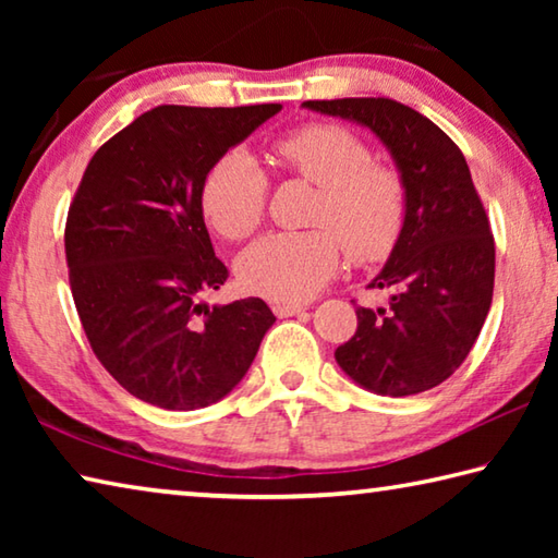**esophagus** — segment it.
I'll return each instance as SVG.
<instances>
[{
  "mask_svg": "<svg viewBox=\"0 0 558 558\" xmlns=\"http://www.w3.org/2000/svg\"><path fill=\"white\" fill-rule=\"evenodd\" d=\"M302 310H305V305H298V302H278V305H272V313H276L278 317H292V315H300Z\"/></svg>",
  "mask_w": 558,
  "mask_h": 558,
  "instance_id": "esophagus-1",
  "label": "esophagus"
}]
</instances>
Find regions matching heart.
<instances>
[{
    "label": "heart",
    "instance_id": "heart-1",
    "mask_svg": "<svg viewBox=\"0 0 558 558\" xmlns=\"http://www.w3.org/2000/svg\"><path fill=\"white\" fill-rule=\"evenodd\" d=\"M272 155L319 186L310 216L317 229L270 233L251 245L239 260L243 290L272 302H302L335 276L344 251L362 266L389 256L405 223V184L399 169L374 162L356 132L310 122L282 135ZM199 199L223 239L243 241L266 214L268 177L251 155L233 149L209 167Z\"/></svg>",
    "mask_w": 558,
    "mask_h": 558
}]
</instances>
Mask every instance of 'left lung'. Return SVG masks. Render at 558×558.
Segmentation results:
<instances>
[{
    "label": "left lung",
    "instance_id": "1",
    "mask_svg": "<svg viewBox=\"0 0 558 558\" xmlns=\"http://www.w3.org/2000/svg\"><path fill=\"white\" fill-rule=\"evenodd\" d=\"M302 106L369 128L405 184L403 231L369 282L393 295L386 307H356L337 364L374 393L428 391L465 362L493 305L495 239L465 157L436 122L391 98Z\"/></svg>",
    "mask_w": 558,
    "mask_h": 558
}]
</instances>
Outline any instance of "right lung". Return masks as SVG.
<instances>
[{
	"mask_svg": "<svg viewBox=\"0 0 558 558\" xmlns=\"http://www.w3.org/2000/svg\"><path fill=\"white\" fill-rule=\"evenodd\" d=\"M280 108L159 106L83 172L63 233L73 302L93 354L140 401L194 411L223 399L276 323L260 298L202 302L229 270L199 196L216 159Z\"/></svg>",
	"mask_w": 558,
	"mask_h": 558,
	"instance_id": "1",
	"label": "right lung"
}]
</instances>
